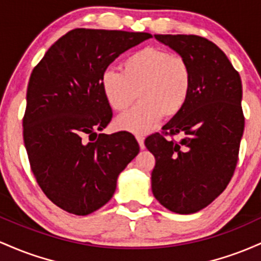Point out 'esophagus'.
Masks as SVG:
<instances>
[{
    "mask_svg": "<svg viewBox=\"0 0 261 261\" xmlns=\"http://www.w3.org/2000/svg\"><path fill=\"white\" fill-rule=\"evenodd\" d=\"M136 138H137V140H138L140 149H144L145 148V145H144V137H143L142 134H136Z\"/></svg>",
    "mask_w": 261,
    "mask_h": 261,
    "instance_id": "34e87169",
    "label": "esophagus"
}]
</instances>
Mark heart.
I'll list each match as a JSON object with an SVG mask.
<instances>
[{"label": "heart", "instance_id": "b5f03b06", "mask_svg": "<svg viewBox=\"0 0 261 261\" xmlns=\"http://www.w3.org/2000/svg\"><path fill=\"white\" fill-rule=\"evenodd\" d=\"M99 84L108 105L117 112L132 107L139 91L142 102L118 117L116 125L123 130L145 133L163 116L171 118L182 111L191 93L192 71L182 55L148 46L123 61L122 72L103 70Z\"/></svg>", "mask_w": 261, "mask_h": 261}]
</instances>
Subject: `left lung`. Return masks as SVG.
<instances>
[{
	"mask_svg": "<svg viewBox=\"0 0 261 261\" xmlns=\"http://www.w3.org/2000/svg\"><path fill=\"white\" fill-rule=\"evenodd\" d=\"M190 63L192 89L185 107L145 139L155 156L153 195L165 208L190 215L224 191L238 163L244 130L242 80L227 55L195 34H155ZM181 134V140L173 137ZM170 136V139H166Z\"/></svg>",
	"mask_w": 261,
	"mask_h": 261,
	"instance_id": "left-lung-1",
	"label": "left lung"
}]
</instances>
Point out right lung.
Masks as SVG:
<instances>
[{
    "instance_id": "obj_1",
    "label": "right lung",
    "mask_w": 261,
    "mask_h": 261,
    "mask_svg": "<svg viewBox=\"0 0 261 261\" xmlns=\"http://www.w3.org/2000/svg\"><path fill=\"white\" fill-rule=\"evenodd\" d=\"M151 37L76 28L34 66L23 140L38 185L61 210L86 216L105 206L115 194L119 172L139 153L130 133H96L113 116L99 79L122 53Z\"/></svg>"
}]
</instances>
